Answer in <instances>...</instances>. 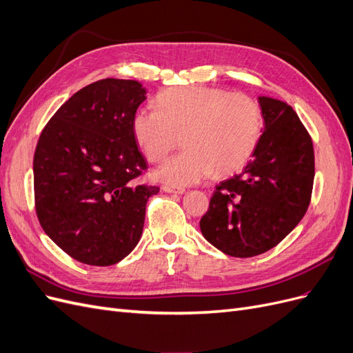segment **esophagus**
Wrapping results in <instances>:
<instances>
[{"label":"esophagus","instance_id":"1","mask_svg":"<svg viewBox=\"0 0 353 353\" xmlns=\"http://www.w3.org/2000/svg\"><path fill=\"white\" fill-rule=\"evenodd\" d=\"M162 190L165 193H170V194H184L185 190L184 188H179V187H170V185H163Z\"/></svg>","mask_w":353,"mask_h":353}]
</instances>
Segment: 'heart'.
Here are the masks:
<instances>
[{
  "label": "heart",
  "instance_id": "b5f03b06",
  "mask_svg": "<svg viewBox=\"0 0 353 353\" xmlns=\"http://www.w3.org/2000/svg\"><path fill=\"white\" fill-rule=\"evenodd\" d=\"M157 109H138L132 134L147 160L159 163L178 145L185 150L169 159L156 175L170 185H190L232 174L254 153L263 131L259 103L243 92L206 85H184L160 92Z\"/></svg>",
  "mask_w": 353,
  "mask_h": 353
}]
</instances>
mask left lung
I'll return each mask as SVG.
<instances>
[{"label": "left lung", "mask_w": 353, "mask_h": 353, "mask_svg": "<svg viewBox=\"0 0 353 353\" xmlns=\"http://www.w3.org/2000/svg\"><path fill=\"white\" fill-rule=\"evenodd\" d=\"M265 130L240 175L222 181L200 219L203 237L234 258L275 248L305 216L312 196L311 135L284 101L259 97Z\"/></svg>", "instance_id": "obj_1"}]
</instances>
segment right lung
<instances>
[{"instance_id":"add662e5","label":"right lung","mask_w":353,"mask_h":353,"mask_svg":"<svg viewBox=\"0 0 353 353\" xmlns=\"http://www.w3.org/2000/svg\"><path fill=\"white\" fill-rule=\"evenodd\" d=\"M145 100L137 81L87 85L42 130L34 156L35 209L42 230L70 258L94 266L121 262L143 234L147 169L132 134Z\"/></svg>"}]
</instances>
